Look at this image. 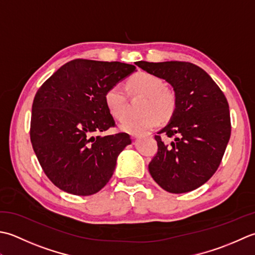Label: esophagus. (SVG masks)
Returning <instances> with one entry per match:
<instances>
[{
	"mask_svg": "<svg viewBox=\"0 0 255 255\" xmlns=\"http://www.w3.org/2000/svg\"><path fill=\"white\" fill-rule=\"evenodd\" d=\"M150 133H136V134H132L133 137H141V136H148Z\"/></svg>",
	"mask_w": 255,
	"mask_h": 255,
	"instance_id": "esophagus-1",
	"label": "esophagus"
}]
</instances>
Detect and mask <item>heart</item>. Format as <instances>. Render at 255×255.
<instances>
[{"mask_svg": "<svg viewBox=\"0 0 255 255\" xmlns=\"http://www.w3.org/2000/svg\"><path fill=\"white\" fill-rule=\"evenodd\" d=\"M128 88L134 95L145 96L142 111L146 112L142 117L128 118L120 128L122 131L136 134L146 129L156 128L162 118H169L175 109L173 93L165 89L162 78L146 71H139L128 79ZM105 103L111 116L121 121L128 116L127 91L121 85L109 87L105 92Z\"/></svg>", "mask_w": 255, "mask_h": 255, "instance_id": "b5f03b06", "label": "heart"}]
</instances>
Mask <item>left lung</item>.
Returning <instances> with one entry per match:
<instances>
[{
	"instance_id": "left-lung-1",
	"label": "left lung",
	"mask_w": 255,
	"mask_h": 255,
	"mask_svg": "<svg viewBox=\"0 0 255 255\" xmlns=\"http://www.w3.org/2000/svg\"><path fill=\"white\" fill-rule=\"evenodd\" d=\"M173 87L175 110L169 123L155 135L157 153L149 174L171 194L195 190L219 167L231 135L229 105L216 82L191 62H135ZM174 141L165 144L161 135Z\"/></svg>"
}]
</instances>
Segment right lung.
<instances>
[{"label": "right lung", "mask_w": 255, "mask_h": 255, "mask_svg": "<svg viewBox=\"0 0 255 255\" xmlns=\"http://www.w3.org/2000/svg\"><path fill=\"white\" fill-rule=\"evenodd\" d=\"M135 71L119 61L75 59L36 92L30 142L46 176L77 196L98 193L112 177L117 158L131 144L128 133L93 136L116 126L105 92Z\"/></svg>", "instance_id": "obj_1"}]
</instances>
